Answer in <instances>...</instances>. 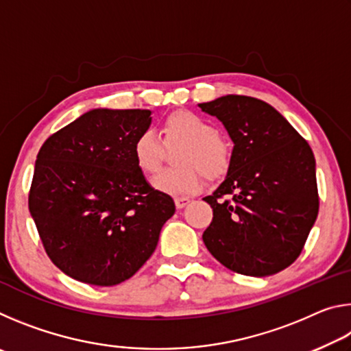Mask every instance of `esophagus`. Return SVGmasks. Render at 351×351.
<instances>
[{"mask_svg":"<svg viewBox=\"0 0 351 351\" xmlns=\"http://www.w3.org/2000/svg\"><path fill=\"white\" fill-rule=\"evenodd\" d=\"M189 203H190V199L186 198V197H176L175 198V206L178 207V209H182V207H186Z\"/></svg>","mask_w":351,"mask_h":351,"instance_id":"obj_1","label":"esophagus"}]
</instances>
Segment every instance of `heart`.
Returning <instances> with one entry per match:
<instances>
[{
    "instance_id": "b5f03b06",
    "label": "heart",
    "mask_w": 351,
    "mask_h": 351,
    "mask_svg": "<svg viewBox=\"0 0 351 351\" xmlns=\"http://www.w3.org/2000/svg\"><path fill=\"white\" fill-rule=\"evenodd\" d=\"M159 132L165 147L180 145L173 154V164L178 167L153 178V187L159 192L192 193L199 189L203 176L207 181H217L229 171L232 148L203 116L189 110L173 111L162 119ZM132 154L142 173L154 175L161 169L164 147L156 134L144 130L134 138Z\"/></svg>"
}]
</instances>
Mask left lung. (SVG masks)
Masks as SVG:
<instances>
[{
  "mask_svg": "<svg viewBox=\"0 0 351 351\" xmlns=\"http://www.w3.org/2000/svg\"><path fill=\"white\" fill-rule=\"evenodd\" d=\"M199 106L234 141L228 176L204 198L213 212L204 245L239 274H277L299 257L317 218L311 147L263 100L229 94Z\"/></svg>",
  "mask_w": 351,
  "mask_h": 351,
  "instance_id": "left-lung-1",
  "label": "left lung"
}]
</instances>
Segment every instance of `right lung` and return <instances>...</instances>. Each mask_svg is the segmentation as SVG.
I'll use <instances>...</instances> for the list:
<instances>
[{
  "instance_id": "right-lung-1",
  "label": "right lung",
  "mask_w": 351,
  "mask_h": 351,
  "mask_svg": "<svg viewBox=\"0 0 351 351\" xmlns=\"http://www.w3.org/2000/svg\"><path fill=\"white\" fill-rule=\"evenodd\" d=\"M150 110H91L45 141L35 161L29 212L43 247L75 280L112 287L156 249L175 213L167 193L136 167L133 141Z\"/></svg>"
}]
</instances>
